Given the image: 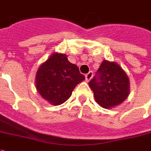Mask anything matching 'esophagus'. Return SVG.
I'll use <instances>...</instances> for the list:
<instances>
[{"instance_id": "34e87169", "label": "esophagus", "mask_w": 151, "mask_h": 151, "mask_svg": "<svg viewBox=\"0 0 151 151\" xmlns=\"http://www.w3.org/2000/svg\"><path fill=\"white\" fill-rule=\"evenodd\" d=\"M92 77H93V72L92 71H90L88 73H86V82H89L92 78Z\"/></svg>"}]
</instances>
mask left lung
Masks as SVG:
<instances>
[{
  "label": "left lung",
  "instance_id": "8db88e82",
  "mask_svg": "<svg viewBox=\"0 0 151 151\" xmlns=\"http://www.w3.org/2000/svg\"><path fill=\"white\" fill-rule=\"evenodd\" d=\"M96 102L104 108L120 104L129 96V80L119 65L104 60L89 82Z\"/></svg>",
  "mask_w": 151,
  "mask_h": 151
}]
</instances>
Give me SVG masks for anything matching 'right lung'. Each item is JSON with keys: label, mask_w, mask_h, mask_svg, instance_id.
<instances>
[{"label": "right lung", "mask_w": 151, "mask_h": 151, "mask_svg": "<svg viewBox=\"0 0 151 151\" xmlns=\"http://www.w3.org/2000/svg\"><path fill=\"white\" fill-rule=\"evenodd\" d=\"M84 79L78 67L69 62L65 55L53 53L38 69L35 84L44 99L60 105L71 96L74 87Z\"/></svg>", "instance_id": "1"}]
</instances>
